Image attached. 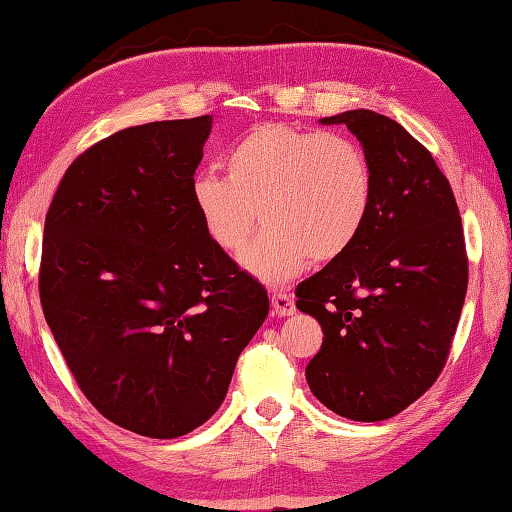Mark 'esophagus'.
I'll use <instances>...</instances> for the list:
<instances>
[{
  "label": "esophagus",
  "instance_id": "1",
  "mask_svg": "<svg viewBox=\"0 0 512 512\" xmlns=\"http://www.w3.org/2000/svg\"><path fill=\"white\" fill-rule=\"evenodd\" d=\"M271 307H273V314L277 318L293 316V311H296V302H293V298L287 296V293L275 291L273 296H271Z\"/></svg>",
  "mask_w": 512,
  "mask_h": 512
}]
</instances>
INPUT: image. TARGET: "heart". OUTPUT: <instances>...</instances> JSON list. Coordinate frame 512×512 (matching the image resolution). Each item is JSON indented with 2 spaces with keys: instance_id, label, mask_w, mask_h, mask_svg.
I'll return each instance as SVG.
<instances>
[{
  "instance_id": "b5f03b06",
  "label": "heart",
  "mask_w": 512,
  "mask_h": 512,
  "mask_svg": "<svg viewBox=\"0 0 512 512\" xmlns=\"http://www.w3.org/2000/svg\"><path fill=\"white\" fill-rule=\"evenodd\" d=\"M225 178L198 173L192 203L205 235L235 255L266 223L241 264L259 280L282 284L311 262L348 250L372 207L366 151L348 135L262 124L230 146ZM260 214H256V210Z\"/></svg>"
}]
</instances>
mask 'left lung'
Listing matches in <instances>:
<instances>
[{
	"label": "left lung",
	"instance_id": "1",
	"mask_svg": "<svg viewBox=\"0 0 512 512\" xmlns=\"http://www.w3.org/2000/svg\"><path fill=\"white\" fill-rule=\"evenodd\" d=\"M320 124H345L361 142L372 207L354 244L296 289L325 334L305 375L329 411L379 422L445 366L467 291L463 225L443 171L397 121L348 110Z\"/></svg>",
	"mask_w": 512,
	"mask_h": 512
}]
</instances>
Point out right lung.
Wrapping results in <instances>:
<instances>
[{"label": "right lung", "instance_id": "right-lung-1", "mask_svg": "<svg viewBox=\"0 0 512 512\" xmlns=\"http://www.w3.org/2000/svg\"><path fill=\"white\" fill-rule=\"evenodd\" d=\"M212 115L124 128L81 153L45 221L40 302L85 397L149 438L207 422L268 316L205 235L192 180Z\"/></svg>", "mask_w": 512, "mask_h": 512}]
</instances>
